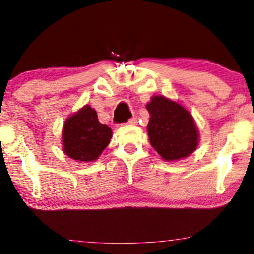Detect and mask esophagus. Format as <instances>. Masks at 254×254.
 <instances>
[{"mask_svg": "<svg viewBox=\"0 0 254 254\" xmlns=\"http://www.w3.org/2000/svg\"><path fill=\"white\" fill-rule=\"evenodd\" d=\"M137 123V119L136 118H131L129 122H127V124H130V125H135Z\"/></svg>", "mask_w": 254, "mask_h": 254, "instance_id": "obj_1", "label": "esophagus"}]
</instances>
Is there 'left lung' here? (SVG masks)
I'll return each mask as SVG.
<instances>
[{
    "mask_svg": "<svg viewBox=\"0 0 254 254\" xmlns=\"http://www.w3.org/2000/svg\"><path fill=\"white\" fill-rule=\"evenodd\" d=\"M150 119L146 125L150 144L167 162L190 156L196 150L200 133L190 112L182 104L164 96H152L146 104Z\"/></svg>",
    "mask_w": 254,
    "mask_h": 254,
    "instance_id": "8db88e82",
    "label": "left lung"
}]
</instances>
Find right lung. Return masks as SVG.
<instances>
[{
  "mask_svg": "<svg viewBox=\"0 0 254 254\" xmlns=\"http://www.w3.org/2000/svg\"><path fill=\"white\" fill-rule=\"evenodd\" d=\"M112 130L99 123L96 110L84 105L66 118L61 132L63 151L72 160L93 162L109 145Z\"/></svg>",
  "mask_w": 254,
  "mask_h": 254,
  "instance_id": "add662e5",
  "label": "right lung"
}]
</instances>
